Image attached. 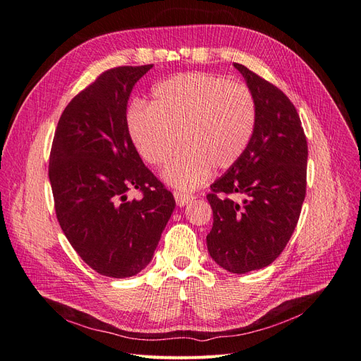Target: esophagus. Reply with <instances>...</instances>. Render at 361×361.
Instances as JSON below:
<instances>
[{
    "label": "esophagus",
    "mask_w": 361,
    "mask_h": 361,
    "mask_svg": "<svg viewBox=\"0 0 361 361\" xmlns=\"http://www.w3.org/2000/svg\"><path fill=\"white\" fill-rule=\"evenodd\" d=\"M173 196H176V201H177L178 207H184V205H188V204H190L193 201V196L192 195H188V193L180 192V190L173 192Z\"/></svg>",
    "instance_id": "obj_1"
}]
</instances>
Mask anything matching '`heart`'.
<instances>
[{
  "mask_svg": "<svg viewBox=\"0 0 361 361\" xmlns=\"http://www.w3.org/2000/svg\"><path fill=\"white\" fill-rule=\"evenodd\" d=\"M258 121L257 100L241 82L204 72L161 80L151 104L137 102L127 114V127L137 153L161 166L180 145L183 151L165 169V180L193 190L214 171L235 165L247 149Z\"/></svg>",
  "mask_w": 361,
  "mask_h": 361,
  "instance_id": "obj_1",
  "label": "heart"
}]
</instances>
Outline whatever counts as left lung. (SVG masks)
Listing matches in <instances>:
<instances>
[{"label":"left lung","mask_w":361,"mask_h":361,"mask_svg":"<svg viewBox=\"0 0 361 361\" xmlns=\"http://www.w3.org/2000/svg\"><path fill=\"white\" fill-rule=\"evenodd\" d=\"M234 67L257 100L258 121L244 154L210 185L207 247L222 269L244 274L270 265L293 235L306 196L307 141L285 92L243 64Z\"/></svg>","instance_id":"1"}]
</instances>
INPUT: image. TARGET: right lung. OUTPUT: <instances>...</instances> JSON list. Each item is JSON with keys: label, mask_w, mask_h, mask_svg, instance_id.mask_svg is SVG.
I'll return each mask as SVG.
<instances>
[{"label": "right lung", "mask_w": 361, "mask_h": 361, "mask_svg": "<svg viewBox=\"0 0 361 361\" xmlns=\"http://www.w3.org/2000/svg\"><path fill=\"white\" fill-rule=\"evenodd\" d=\"M151 67L111 68L76 94L58 121L49 156L64 235L92 270L115 279L145 269L176 208L127 127V100ZM132 190L142 193L139 200L126 197Z\"/></svg>", "instance_id": "obj_1"}]
</instances>
